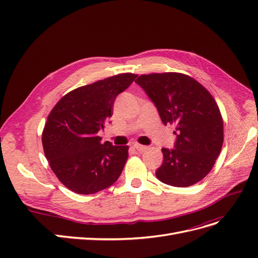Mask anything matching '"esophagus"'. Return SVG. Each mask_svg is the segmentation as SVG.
Masks as SVG:
<instances>
[{
  "label": "esophagus",
  "mask_w": 258,
  "mask_h": 258,
  "mask_svg": "<svg viewBox=\"0 0 258 258\" xmlns=\"http://www.w3.org/2000/svg\"><path fill=\"white\" fill-rule=\"evenodd\" d=\"M134 147L136 148V150L138 151V152H144V151H146L147 150V146H145V145H141V144H135L134 145Z\"/></svg>",
  "instance_id": "esophagus-1"
}]
</instances>
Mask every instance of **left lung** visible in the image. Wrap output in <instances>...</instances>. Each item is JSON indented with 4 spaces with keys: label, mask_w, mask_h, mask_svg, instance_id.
I'll list each match as a JSON object with an SVG mask.
<instances>
[{
    "label": "left lung",
    "mask_w": 258,
    "mask_h": 258,
    "mask_svg": "<svg viewBox=\"0 0 258 258\" xmlns=\"http://www.w3.org/2000/svg\"><path fill=\"white\" fill-rule=\"evenodd\" d=\"M153 101L162 122L175 124V148H162L160 182L187 187L212 170L224 142L223 117L212 95L192 77L176 72L140 75L136 80Z\"/></svg>",
    "instance_id": "obj_1"
}]
</instances>
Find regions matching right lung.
<instances>
[{
  "mask_svg": "<svg viewBox=\"0 0 258 258\" xmlns=\"http://www.w3.org/2000/svg\"><path fill=\"white\" fill-rule=\"evenodd\" d=\"M138 75L117 74L68 92L50 111L42 134L45 157L67 188L90 195L113 185L129 146L101 142L98 131L113 115L116 97Z\"/></svg>",
  "mask_w": 258,
  "mask_h": 258,
  "instance_id": "add662e5",
  "label": "right lung"
}]
</instances>
